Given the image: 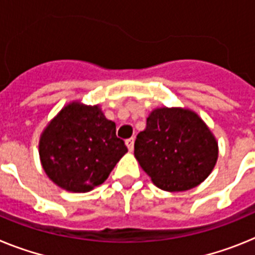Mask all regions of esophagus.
I'll return each mask as SVG.
<instances>
[{
  "instance_id": "obj_1",
  "label": "esophagus",
  "mask_w": 255,
  "mask_h": 255,
  "mask_svg": "<svg viewBox=\"0 0 255 255\" xmlns=\"http://www.w3.org/2000/svg\"><path fill=\"white\" fill-rule=\"evenodd\" d=\"M126 145H127V147H128V150H129V151H133V147H134V138H133V137L127 138V140H126Z\"/></svg>"
}]
</instances>
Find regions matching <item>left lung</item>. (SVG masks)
I'll return each mask as SVG.
<instances>
[{
	"label": "left lung",
	"instance_id": "1",
	"mask_svg": "<svg viewBox=\"0 0 255 255\" xmlns=\"http://www.w3.org/2000/svg\"><path fill=\"white\" fill-rule=\"evenodd\" d=\"M134 158L156 187L186 191L212 173L218 142L205 122L186 108H156L134 141Z\"/></svg>",
	"mask_w": 255,
	"mask_h": 255
}]
</instances>
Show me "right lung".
<instances>
[{"mask_svg": "<svg viewBox=\"0 0 255 255\" xmlns=\"http://www.w3.org/2000/svg\"><path fill=\"white\" fill-rule=\"evenodd\" d=\"M38 151L42 168L55 185L88 192L105 182L128 149L100 105L72 101L48 122Z\"/></svg>", "mask_w": 255, "mask_h": 255, "instance_id": "obj_1", "label": "right lung"}]
</instances>
